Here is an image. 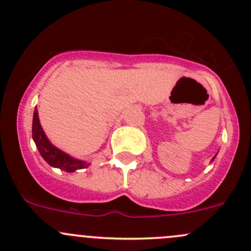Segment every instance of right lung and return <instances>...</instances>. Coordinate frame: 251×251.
Listing matches in <instances>:
<instances>
[{
    "instance_id": "right-lung-1",
    "label": "right lung",
    "mask_w": 251,
    "mask_h": 251,
    "mask_svg": "<svg viewBox=\"0 0 251 251\" xmlns=\"http://www.w3.org/2000/svg\"><path fill=\"white\" fill-rule=\"evenodd\" d=\"M32 138L35 141L36 147L38 148L39 154L42 155L44 160L52 167H57L60 170L66 171V172H75V170L88 167L89 163L85 161L75 160L67 155L66 152L61 151L57 148H55L47 138L38 119V110L37 107L33 113V123H32Z\"/></svg>"
}]
</instances>
